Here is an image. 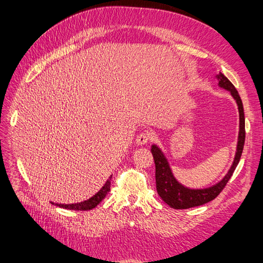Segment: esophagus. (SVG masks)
I'll return each mask as SVG.
<instances>
[{"instance_id": "1", "label": "esophagus", "mask_w": 263, "mask_h": 263, "mask_svg": "<svg viewBox=\"0 0 263 263\" xmlns=\"http://www.w3.org/2000/svg\"><path fill=\"white\" fill-rule=\"evenodd\" d=\"M152 133H149L148 131L147 132H141V133H139L138 135V137H137V139H136V141H137V143L138 144H146L147 142H149L150 140H152Z\"/></svg>"}]
</instances>
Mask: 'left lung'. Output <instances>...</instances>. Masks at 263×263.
I'll list each match as a JSON object with an SVG mask.
<instances>
[{
	"label": "left lung",
	"instance_id": "obj_1",
	"mask_svg": "<svg viewBox=\"0 0 263 263\" xmlns=\"http://www.w3.org/2000/svg\"><path fill=\"white\" fill-rule=\"evenodd\" d=\"M218 79H219V86L227 89V90H230L232 96L235 98L236 103L238 105L239 135H238L237 153L235 156V159H234L233 166L231 167L230 172L227 173V175L222 178L219 183L216 184V185L211 186L209 189H204V190H189L186 187L182 186L180 183H177V181L172 174L168 163H167L163 153H161L156 146H153L152 154H153L155 166H156V187H157V192L159 194V197L163 199L164 202H166L173 209L178 210V209L193 208V206L202 205L216 199L222 190L225 189L228 181L231 180L233 173L235 171L239 159H241L244 141H245V119H244V109H243L242 99L239 97L236 88L234 87L233 83L228 80L224 74L219 73Z\"/></svg>",
	"mask_w": 263,
	"mask_h": 263
}]
</instances>
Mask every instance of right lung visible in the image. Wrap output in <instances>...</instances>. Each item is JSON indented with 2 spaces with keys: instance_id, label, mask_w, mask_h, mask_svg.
Wrapping results in <instances>:
<instances>
[{
  "instance_id": "obj_1",
  "label": "right lung",
  "mask_w": 263,
  "mask_h": 263,
  "mask_svg": "<svg viewBox=\"0 0 263 263\" xmlns=\"http://www.w3.org/2000/svg\"><path fill=\"white\" fill-rule=\"evenodd\" d=\"M110 180H111V176L108 178L107 181H106L105 185L100 189V191H98V193H96L91 197L90 199H88L86 201H83V202H79V203H72V204H62V203H57L58 206H61V208H64V209H70V210H91L93 209L95 206H97L100 202H102V200L107 195V193L109 192L110 190Z\"/></svg>"
}]
</instances>
